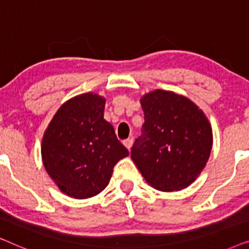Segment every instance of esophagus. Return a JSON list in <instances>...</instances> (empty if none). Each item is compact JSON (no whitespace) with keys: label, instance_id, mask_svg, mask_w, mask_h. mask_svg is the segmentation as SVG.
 Here are the masks:
<instances>
[{"label":"esophagus","instance_id":"obj_1","mask_svg":"<svg viewBox=\"0 0 249 249\" xmlns=\"http://www.w3.org/2000/svg\"><path fill=\"white\" fill-rule=\"evenodd\" d=\"M132 142H132V139L128 138V139H125V141H124V145L129 149V151H130V148H131V146H132Z\"/></svg>","mask_w":249,"mask_h":249}]
</instances>
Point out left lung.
<instances>
[{
    "label": "left lung",
    "mask_w": 249,
    "mask_h": 249,
    "mask_svg": "<svg viewBox=\"0 0 249 249\" xmlns=\"http://www.w3.org/2000/svg\"><path fill=\"white\" fill-rule=\"evenodd\" d=\"M141 104L145 122L131 159L147 183L161 192L187 188L205 168L213 144L206 115L188 98L156 89Z\"/></svg>",
    "instance_id": "1"
}]
</instances>
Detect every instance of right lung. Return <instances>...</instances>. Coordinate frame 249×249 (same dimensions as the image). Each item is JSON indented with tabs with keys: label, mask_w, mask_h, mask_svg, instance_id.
<instances>
[{
	"label": "right lung",
	"mask_w": 249,
	"mask_h": 249,
	"mask_svg": "<svg viewBox=\"0 0 249 249\" xmlns=\"http://www.w3.org/2000/svg\"><path fill=\"white\" fill-rule=\"evenodd\" d=\"M104 107L100 95H78L57 110L43 136V164L61 192L73 198L100 194L114 165L129 155L104 120Z\"/></svg>",
	"instance_id": "1"
}]
</instances>
